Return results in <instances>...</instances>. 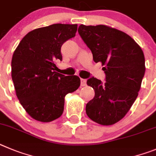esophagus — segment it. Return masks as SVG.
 Returning a JSON list of instances; mask_svg holds the SVG:
<instances>
[{"label": "esophagus", "instance_id": "34e87169", "mask_svg": "<svg viewBox=\"0 0 156 156\" xmlns=\"http://www.w3.org/2000/svg\"><path fill=\"white\" fill-rule=\"evenodd\" d=\"M81 86H85L86 85V80L84 78H81Z\"/></svg>", "mask_w": 156, "mask_h": 156}]
</instances>
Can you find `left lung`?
<instances>
[{"label":"left lung","mask_w":156,"mask_h":156,"mask_svg":"<svg viewBox=\"0 0 156 156\" xmlns=\"http://www.w3.org/2000/svg\"><path fill=\"white\" fill-rule=\"evenodd\" d=\"M78 33L106 74L105 83L94 77L87 81L95 96L86 104V114L101 125L114 124L138 95L145 72L144 53L130 36L109 26L81 25Z\"/></svg>","instance_id":"left-lung-1"}]
</instances>
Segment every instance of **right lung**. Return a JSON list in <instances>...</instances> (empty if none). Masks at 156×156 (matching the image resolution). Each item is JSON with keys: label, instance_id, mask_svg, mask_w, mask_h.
Returning <instances> with one entry per match:
<instances>
[{"label": "right lung", "instance_id": "1", "mask_svg": "<svg viewBox=\"0 0 156 156\" xmlns=\"http://www.w3.org/2000/svg\"><path fill=\"white\" fill-rule=\"evenodd\" d=\"M78 25L54 24L29 32L15 49L12 78L22 107L35 120L50 122L64 112V97L81 84L76 75L54 71L56 61H62L61 46L75 37Z\"/></svg>", "mask_w": 156, "mask_h": 156}]
</instances>
